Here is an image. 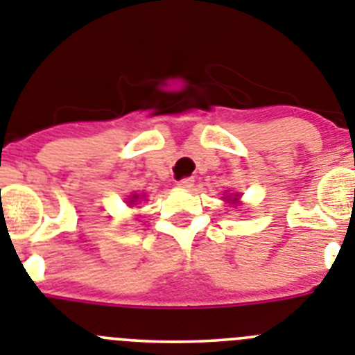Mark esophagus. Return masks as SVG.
Masks as SVG:
<instances>
[{"mask_svg": "<svg viewBox=\"0 0 355 355\" xmlns=\"http://www.w3.org/2000/svg\"><path fill=\"white\" fill-rule=\"evenodd\" d=\"M193 182H195V180H193V178H191V177L180 178V180L177 182V186L178 187H184V189H189V187L193 186Z\"/></svg>", "mask_w": 355, "mask_h": 355, "instance_id": "obj_1", "label": "esophagus"}]
</instances>
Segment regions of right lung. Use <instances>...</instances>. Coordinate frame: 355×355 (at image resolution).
I'll use <instances>...</instances> for the list:
<instances>
[{
    "instance_id": "right-lung-1",
    "label": "right lung",
    "mask_w": 355,
    "mask_h": 355,
    "mask_svg": "<svg viewBox=\"0 0 355 355\" xmlns=\"http://www.w3.org/2000/svg\"><path fill=\"white\" fill-rule=\"evenodd\" d=\"M135 198H139V196H135ZM132 202H135V200H132Z\"/></svg>"
}]
</instances>
